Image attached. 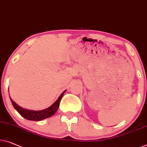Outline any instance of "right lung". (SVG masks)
Wrapping results in <instances>:
<instances>
[{"mask_svg":"<svg viewBox=\"0 0 147 147\" xmlns=\"http://www.w3.org/2000/svg\"><path fill=\"white\" fill-rule=\"evenodd\" d=\"M65 92V90L61 94L59 97L56 102L54 103L49 108L41 111H33V110H29V109H24L19 106L18 105L16 104L13 100L10 98L11 102L14 106V108L16 109L18 112L20 114L22 117L26 118V119L32 120V121H41V120L44 119L45 118L49 117L54 114L57 111V109L59 106V104L61 99H62L63 94Z\"/></svg>","mask_w":147,"mask_h":147,"instance_id":"1","label":"right lung"}]
</instances>
